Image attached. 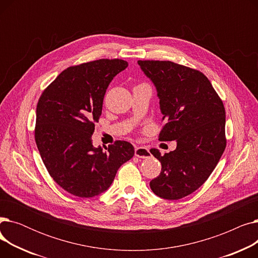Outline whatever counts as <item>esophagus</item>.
Instances as JSON below:
<instances>
[{
    "label": "esophagus",
    "instance_id": "34e87169",
    "mask_svg": "<svg viewBox=\"0 0 258 258\" xmlns=\"http://www.w3.org/2000/svg\"><path fill=\"white\" fill-rule=\"evenodd\" d=\"M135 156L138 158H141V159H146L148 157H151V153H150V151H148V148L138 146L135 148Z\"/></svg>",
    "mask_w": 258,
    "mask_h": 258
}]
</instances>
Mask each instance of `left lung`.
<instances>
[{"label": "left lung", "instance_id": "obj_1", "mask_svg": "<svg viewBox=\"0 0 258 258\" xmlns=\"http://www.w3.org/2000/svg\"><path fill=\"white\" fill-rule=\"evenodd\" d=\"M158 92L166 123L160 141H177V148L161 156L159 177L150 183L166 200L187 197L206 182L226 148V112L222 99L202 72L169 60H138Z\"/></svg>", "mask_w": 258, "mask_h": 258}]
</instances>
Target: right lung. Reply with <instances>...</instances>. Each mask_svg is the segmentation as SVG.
<instances>
[{
  "label": "right lung",
  "instance_id": "right-lung-1",
  "mask_svg": "<svg viewBox=\"0 0 258 258\" xmlns=\"http://www.w3.org/2000/svg\"><path fill=\"white\" fill-rule=\"evenodd\" d=\"M127 66L115 58L69 67L38 99L34 137L39 155L51 178L75 197L104 192L135 154L126 141H115L104 150L92 142L106 89Z\"/></svg>",
  "mask_w": 258,
  "mask_h": 258
}]
</instances>
